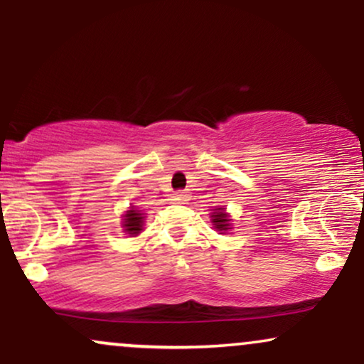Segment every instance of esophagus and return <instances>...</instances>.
<instances>
[{"label":"esophagus","instance_id":"obj_1","mask_svg":"<svg viewBox=\"0 0 364 364\" xmlns=\"http://www.w3.org/2000/svg\"><path fill=\"white\" fill-rule=\"evenodd\" d=\"M178 198L185 200V198H186V193H185V191H179V193H178Z\"/></svg>","mask_w":364,"mask_h":364}]
</instances>
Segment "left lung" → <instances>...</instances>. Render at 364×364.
Wrapping results in <instances>:
<instances>
[{
	"label": "left lung",
	"mask_w": 364,
	"mask_h": 364,
	"mask_svg": "<svg viewBox=\"0 0 364 364\" xmlns=\"http://www.w3.org/2000/svg\"><path fill=\"white\" fill-rule=\"evenodd\" d=\"M210 223L214 225L215 231H219V235H225L232 229V219L231 215L225 212L224 207H215L214 210L210 212Z\"/></svg>",
	"instance_id": "1"
}]
</instances>
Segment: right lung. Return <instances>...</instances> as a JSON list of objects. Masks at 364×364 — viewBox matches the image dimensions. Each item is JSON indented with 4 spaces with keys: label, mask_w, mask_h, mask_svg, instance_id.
<instances>
[{
    "label": "right lung",
    "mask_w": 364,
    "mask_h": 364,
    "mask_svg": "<svg viewBox=\"0 0 364 364\" xmlns=\"http://www.w3.org/2000/svg\"><path fill=\"white\" fill-rule=\"evenodd\" d=\"M144 224H145V214L139 207L129 205L128 210H124L123 219H121V228H123V232H127L128 236L132 237L139 236L140 232L144 231Z\"/></svg>",
    "instance_id": "1"
}]
</instances>
